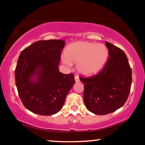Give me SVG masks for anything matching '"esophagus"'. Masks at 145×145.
I'll use <instances>...</instances> for the list:
<instances>
[{
    "label": "esophagus",
    "instance_id": "1",
    "mask_svg": "<svg viewBox=\"0 0 145 145\" xmlns=\"http://www.w3.org/2000/svg\"><path fill=\"white\" fill-rule=\"evenodd\" d=\"M74 79H75V81H76V82H80V79H79V77H78V76H75V77H74Z\"/></svg>",
    "mask_w": 145,
    "mask_h": 145
}]
</instances>
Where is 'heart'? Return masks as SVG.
I'll return each instance as SVG.
<instances>
[{
  "mask_svg": "<svg viewBox=\"0 0 145 145\" xmlns=\"http://www.w3.org/2000/svg\"><path fill=\"white\" fill-rule=\"evenodd\" d=\"M109 51L106 46L89 41H78L69 45L62 56L63 62L68 66L77 63V71L85 76L97 74L107 62Z\"/></svg>",
  "mask_w": 145,
  "mask_h": 145,
  "instance_id": "1",
  "label": "heart"
}]
</instances>
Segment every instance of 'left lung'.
Returning <instances> with one entry per match:
<instances>
[{"label":"left lung","instance_id":"obj_1","mask_svg":"<svg viewBox=\"0 0 145 145\" xmlns=\"http://www.w3.org/2000/svg\"><path fill=\"white\" fill-rule=\"evenodd\" d=\"M106 46L109 59L104 69L95 76L80 78L84 86L86 108L98 115L109 114L122 107L131 85V69L126 54L108 41Z\"/></svg>","mask_w":145,"mask_h":145}]
</instances>
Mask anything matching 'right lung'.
Wrapping results in <instances>:
<instances>
[{
  "label": "right lung",
  "instance_id": "1",
  "mask_svg": "<svg viewBox=\"0 0 145 145\" xmlns=\"http://www.w3.org/2000/svg\"><path fill=\"white\" fill-rule=\"evenodd\" d=\"M65 44L60 39L38 41L20 54L15 70L16 87L23 105L33 113L50 116L59 112L75 84L74 75L59 69Z\"/></svg>",
  "mask_w": 145,
  "mask_h": 145
}]
</instances>
